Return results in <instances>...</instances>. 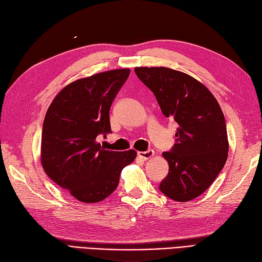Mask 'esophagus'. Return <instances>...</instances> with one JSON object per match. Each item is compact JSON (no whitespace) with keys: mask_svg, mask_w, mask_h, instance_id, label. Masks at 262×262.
I'll return each mask as SVG.
<instances>
[{"mask_svg":"<svg viewBox=\"0 0 262 262\" xmlns=\"http://www.w3.org/2000/svg\"><path fill=\"white\" fill-rule=\"evenodd\" d=\"M138 156L143 158V159H149L154 156V150H150V149H149V150H147V151H139Z\"/></svg>","mask_w":262,"mask_h":262,"instance_id":"1","label":"esophagus"}]
</instances>
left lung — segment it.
<instances>
[{
  "label": "left lung",
  "instance_id": "1",
  "mask_svg": "<svg viewBox=\"0 0 262 262\" xmlns=\"http://www.w3.org/2000/svg\"><path fill=\"white\" fill-rule=\"evenodd\" d=\"M154 93L163 114L178 124L175 143L163 157L169 165L159 190L174 201L196 198L209 188L226 163L225 117L213 95L198 80L173 69L136 68Z\"/></svg>",
  "mask_w": 262,
  "mask_h": 262
}]
</instances>
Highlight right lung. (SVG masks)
I'll return each instance as SVG.
<instances>
[{
    "label": "right lung",
    "instance_id": "add662e5",
    "mask_svg": "<svg viewBox=\"0 0 262 262\" xmlns=\"http://www.w3.org/2000/svg\"><path fill=\"white\" fill-rule=\"evenodd\" d=\"M129 69L94 74L69 83L52 101L41 132L40 161L51 180L86 204L113 193L120 174L137 152L106 150L98 136L111 133L110 108Z\"/></svg>",
    "mask_w": 262,
    "mask_h": 262
}]
</instances>
